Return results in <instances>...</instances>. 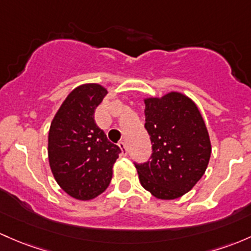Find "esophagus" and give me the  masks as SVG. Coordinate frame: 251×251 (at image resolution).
<instances>
[{
  "instance_id": "obj_1",
  "label": "esophagus",
  "mask_w": 251,
  "mask_h": 251,
  "mask_svg": "<svg viewBox=\"0 0 251 251\" xmlns=\"http://www.w3.org/2000/svg\"><path fill=\"white\" fill-rule=\"evenodd\" d=\"M118 146L120 147L121 150H123V154H124V155H127V148H126V143H125V142H124V141L119 142Z\"/></svg>"
}]
</instances>
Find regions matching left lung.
<instances>
[{"label": "left lung", "instance_id": "obj_1", "mask_svg": "<svg viewBox=\"0 0 251 251\" xmlns=\"http://www.w3.org/2000/svg\"><path fill=\"white\" fill-rule=\"evenodd\" d=\"M146 103V130L151 156L136 163L142 186L160 200L183 196L196 185L210 159L209 134L197 105L180 92H170Z\"/></svg>", "mask_w": 251, "mask_h": 251}]
</instances>
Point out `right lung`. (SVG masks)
Instances as JSON below:
<instances>
[{"label": "right lung", "instance_id": "add662e5", "mask_svg": "<svg viewBox=\"0 0 251 251\" xmlns=\"http://www.w3.org/2000/svg\"><path fill=\"white\" fill-rule=\"evenodd\" d=\"M107 90L84 84L71 92L55 114L48 137V156L55 180L73 199L88 201L109 185L121 149L95 123V109Z\"/></svg>", "mask_w": 251, "mask_h": 251}]
</instances>
